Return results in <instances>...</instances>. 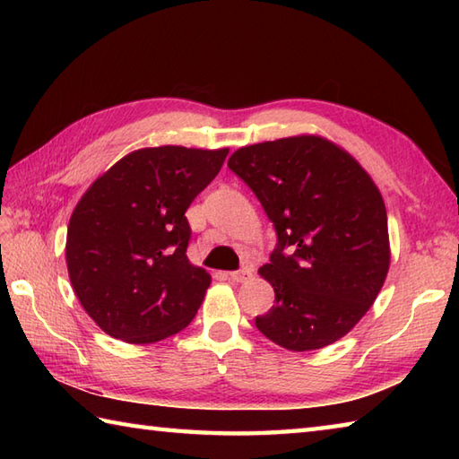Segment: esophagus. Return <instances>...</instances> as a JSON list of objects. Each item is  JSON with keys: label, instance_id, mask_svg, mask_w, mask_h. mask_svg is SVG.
I'll return each instance as SVG.
<instances>
[{"label": "esophagus", "instance_id": "esophagus-1", "mask_svg": "<svg viewBox=\"0 0 459 459\" xmlns=\"http://www.w3.org/2000/svg\"><path fill=\"white\" fill-rule=\"evenodd\" d=\"M229 276H230L232 281H238V284H242V281H248L250 280L252 272H250V268H242V270H237V272H230Z\"/></svg>", "mask_w": 459, "mask_h": 459}]
</instances>
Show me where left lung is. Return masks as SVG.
Instances as JSON below:
<instances>
[{"label":"left lung","mask_w":459,"mask_h":459,"mask_svg":"<svg viewBox=\"0 0 459 459\" xmlns=\"http://www.w3.org/2000/svg\"><path fill=\"white\" fill-rule=\"evenodd\" d=\"M229 168L256 195L278 235L258 270L276 294L256 317L258 331L290 351L335 343L373 306L391 264L377 185L319 135L247 145L230 155Z\"/></svg>","instance_id":"left-lung-1"}]
</instances>
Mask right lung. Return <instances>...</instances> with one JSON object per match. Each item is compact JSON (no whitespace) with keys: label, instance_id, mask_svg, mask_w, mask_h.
I'll list each match as a JSON object with an SVG mask.
<instances>
[{"label":"right lung","instance_id":"obj_1","mask_svg":"<svg viewBox=\"0 0 459 459\" xmlns=\"http://www.w3.org/2000/svg\"><path fill=\"white\" fill-rule=\"evenodd\" d=\"M229 150L181 145L126 155L73 211L66 268L94 324L126 343H155L191 324L211 276L187 258L193 199Z\"/></svg>","mask_w":459,"mask_h":459}]
</instances>
